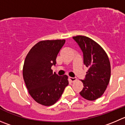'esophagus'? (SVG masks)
Listing matches in <instances>:
<instances>
[{
    "label": "esophagus",
    "instance_id": "34e87169",
    "mask_svg": "<svg viewBox=\"0 0 125 125\" xmlns=\"http://www.w3.org/2000/svg\"><path fill=\"white\" fill-rule=\"evenodd\" d=\"M69 81L72 82H73L76 81L77 80V78H74V77H69Z\"/></svg>",
    "mask_w": 125,
    "mask_h": 125
}]
</instances>
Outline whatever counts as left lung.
<instances>
[{
  "label": "left lung",
  "instance_id": "1",
  "mask_svg": "<svg viewBox=\"0 0 125 125\" xmlns=\"http://www.w3.org/2000/svg\"><path fill=\"white\" fill-rule=\"evenodd\" d=\"M83 53L84 64L88 68L83 88L80 94L88 101L101 97L106 90L110 78L111 68L109 57L104 50L93 39L83 36L73 37Z\"/></svg>",
  "mask_w": 125,
  "mask_h": 125
}]
</instances>
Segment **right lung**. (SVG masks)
I'll return each mask as SVG.
<instances>
[{
  "instance_id": "add662e5",
  "label": "right lung",
  "mask_w": 125,
  "mask_h": 125,
  "mask_svg": "<svg viewBox=\"0 0 125 125\" xmlns=\"http://www.w3.org/2000/svg\"><path fill=\"white\" fill-rule=\"evenodd\" d=\"M65 40H42L30 50L25 59L22 75L29 94L34 100L45 106L55 104L68 85L66 75L58 76L51 67Z\"/></svg>"
}]
</instances>
